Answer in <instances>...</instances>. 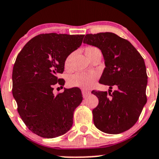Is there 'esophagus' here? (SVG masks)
Wrapping results in <instances>:
<instances>
[{
	"mask_svg": "<svg viewBox=\"0 0 159 159\" xmlns=\"http://www.w3.org/2000/svg\"><path fill=\"white\" fill-rule=\"evenodd\" d=\"M81 91H82V95H83V97H84V98L87 97L89 94H91V91H87V90H82Z\"/></svg>",
	"mask_w": 159,
	"mask_h": 159,
	"instance_id": "34e87169",
	"label": "esophagus"
}]
</instances>
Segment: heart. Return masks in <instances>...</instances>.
I'll use <instances>...</instances> for the list:
<instances>
[{"label":"heart","mask_w":159,"mask_h":159,"mask_svg":"<svg viewBox=\"0 0 159 159\" xmlns=\"http://www.w3.org/2000/svg\"><path fill=\"white\" fill-rule=\"evenodd\" d=\"M98 50L97 48L89 47L85 50V54L89 58L90 56L95 51ZM70 56L65 60V68H69ZM98 78V74L95 71L90 72H78L70 76L68 79V84L70 87L80 88L83 89H89L94 85L96 80Z\"/></svg>","instance_id":"1"}]
</instances>
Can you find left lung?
Wrapping results in <instances>:
<instances>
[{
  "label": "left lung",
  "mask_w": 159,
  "mask_h": 159,
  "mask_svg": "<svg viewBox=\"0 0 159 159\" xmlns=\"http://www.w3.org/2000/svg\"><path fill=\"white\" fill-rule=\"evenodd\" d=\"M83 43L102 51L105 68L99 83L110 87L108 93L91 91L98 98L92 110L94 125L108 134L124 132L137 122L147 102L143 57L129 41L111 32L86 34ZM113 86L118 90L112 92Z\"/></svg>",
  "instance_id": "left-lung-1"
}]
</instances>
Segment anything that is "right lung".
I'll return each mask as SVG.
<instances>
[{"label":"right lung","instance_id":"add662e5","mask_svg":"<svg viewBox=\"0 0 159 159\" xmlns=\"http://www.w3.org/2000/svg\"><path fill=\"white\" fill-rule=\"evenodd\" d=\"M84 34H41L30 39L17 54L12 72V94L17 112L30 131L51 139L66 133L73 124L75 108L82 102L81 91L72 88L53 94L65 62L81 45Z\"/></svg>","mask_w":159,"mask_h":159}]
</instances>
